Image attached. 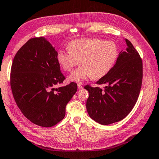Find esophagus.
<instances>
[{
  "instance_id": "esophagus-1",
  "label": "esophagus",
  "mask_w": 159,
  "mask_h": 159,
  "mask_svg": "<svg viewBox=\"0 0 159 159\" xmlns=\"http://www.w3.org/2000/svg\"><path fill=\"white\" fill-rule=\"evenodd\" d=\"M77 87H78V89H82L83 88L82 85H81L80 84H77Z\"/></svg>"
}]
</instances>
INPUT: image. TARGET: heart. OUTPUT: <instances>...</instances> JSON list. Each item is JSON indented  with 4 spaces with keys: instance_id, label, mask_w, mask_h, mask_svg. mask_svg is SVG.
Segmentation results:
<instances>
[{
    "instance_id": "heart-1",
    "label": "heart",
    "mask_w": 159,
    "mask_h": 159,
    "mask_svg": "<svg viewBox=\"0 0 159 159\" xmlns=\"http://www.w3.org/2000/svg\"><path fill=\"white\" fill-rule=\"evenodd\" d=\"M69 49H59L57 62L64 71L70 72L78 63L79 68L72 72L68 80L81 84L93 77L98 80L109 72L118 57V47L111 40L100 38H80L68 44Z\"/></svg>"
}]
</instances>
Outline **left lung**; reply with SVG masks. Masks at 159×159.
Segmentation results:
<instances>
[{"label":"left lung","mask_w":159,"mask_h":159,"mask_svg":"<svg viewBox=\"0 0 159 159\" xmlns=\"http://www.w3.org/2000/svg\"><path fill=\"white\" fill-rule=\"evenodd\" d=\"M126 48L119 52L115 66L100 79L99 87H84L89 91L87 110L90 117L101 125L122 120L130 112L140 93L143 81V61L130 42L125 39Z\"/></svg>","instance_id":"obj_1"}]
</instances>
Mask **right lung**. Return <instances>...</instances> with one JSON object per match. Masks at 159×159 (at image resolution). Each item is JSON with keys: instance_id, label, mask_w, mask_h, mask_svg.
<instances>
[{"instance_id": "add662e5", "label": "right lung", "mask_w": 159, "mask_h": 159, "mask_svg": "<svg viewBox=\"0 0 159 159\" xmlns=\"http://www.w3.org/2000/svg\"><path fill=\"white\" fill-rule=\"evenodd\" d=\"M57 52L45 38H32L14 58L10 85L18 107L38 126L52 127L64 118L66 107L77 92L76 83H63Z\"/></svg>"}]
</instances>
